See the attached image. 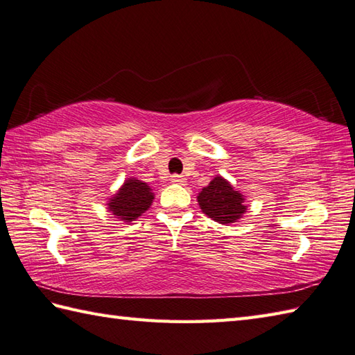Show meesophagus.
Masks as SVG:
<instances>
[{
    "mask_svg": "<svg viewBox=\"0 0 355 355\" xmlns=\"http://www.w3.org/2000/svg\"><path fill=\"white\" fill-rule=\"evenodd\" d=\"M171 183H173V184H186V178L182 177V175H172Z\"/></svg>",
    "mask_w": 355,
    "mask_h": 355,
    "instance_id": "obj_1",
    "label": "esophagus"
}]
</instances>
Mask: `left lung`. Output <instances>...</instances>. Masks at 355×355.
Wrapping results in <instances>:
<instances>
[{"label":"left lung","mask_w":355,"mask_h":355,"mask_svg":"<svg viewBox=\"0 0 355 355\" xmlns=\"http://www.w3.org/2000/svg\"><path fill=\"white\" fill-rule=\"evenodd\" d=\"M197 200L202 214L224 225L236 223L247 212L244 195L221 175H216L206 187H202Z\"/></svg>","instance_id":"8db88e82"}]
</instances>
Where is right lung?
<instances>
[{
  "label": "right lung",
  "instance_id": "add662e5",
  "mask_svg": "<svg viewBox=\"0 0 355 355\" xmlns=\"http://www.w3.org/2000/svg\"><path fill=\"white\" fill-rule=\"evenodd\" d=\"M154 201V192L148 183L137 178H126L119 191L107 201L108 212L119 221L132 223L150 207Z\"/></svg>",
  "mask_w": 355,
  "mask_h": 355
}]
</instances>
